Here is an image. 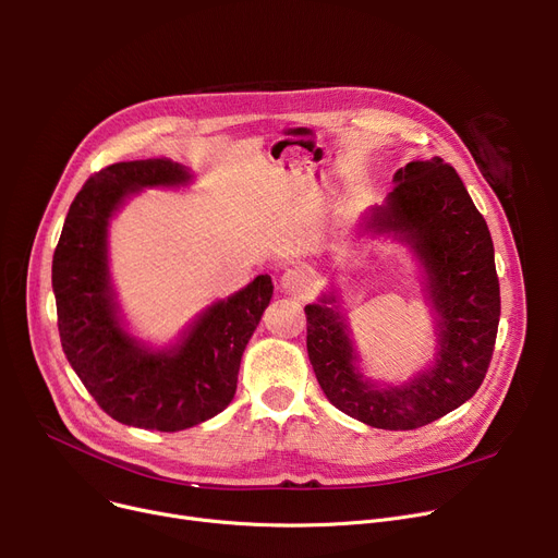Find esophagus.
Listing matches in <instances>:
<instances>
[{"mask_svg":"<svg viewBox=\"0 0 558 558\" xmlns=\"http://www.w3.org/2000/svg\"><path fill=\"white\" fill-rule=\"evenodd\" d=\"M280 287H282V291H287V294L307 296L312 289V280L303 269H287L280 276Z\"/></svg>","mask_w":558,"mask_h":558,"instance_id":"1","label":"esophagus"}]
</instances>
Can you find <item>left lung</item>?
Instances as JSON below:
<instances>
[{
  "label": "left lung",
  "instance_id": "obj_1",
  "mask_svg": "<svg viewBox=\"0 0 558 558\" xmlns=\"http://www.w3.org/2000/svg\"><path fill=\"white\" fill-rule=\"evenodd\" d=\"M393 192L362 230L412 244L436 314L434 364L400 387H383L357 368V353L335 294L305 307L307 355L326 398L377 429H416L471 400L488 371L500 282L488 226L441 158L414 160L393 175Z\"/></svg>",
  "mask_w": 558,
  "mask_h": 558
}]
</instances>
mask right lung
Instances as JSON below:
<instances>
[{
    "instance_id": "obj_1",
    "label": "right lung",
    "mask_w": 558,
    "mask_h": 558,
    "mask_svg": "<svg viewBox=\"0 0 558 558\" xmlns=\"http://www.w3.org/2000/svg\"><path fill=\"white\" fill-rule=\"evenodd\" d=\"M187 167L167 158L114 162L87 179L70 205L53 251L51 287L63 353L104 412L124 425L179 432L217 416L238 391L244 348L274 296L257 276L213 303L173 348L131 337L108 274V226L131 194L181 187Z\"/></svg>"
}]
</instances>
